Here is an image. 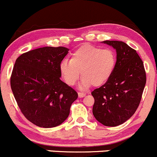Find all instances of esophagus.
<instances>
[{"instance_id":"34e87169","label":"esophagus","mask_w":157,"mask_h":157,"mask_svg":"<svg viewBox=\"0 0 157 157\" xmlns=\"http://www.w3.org/2000/svg\"><path fill=\"white\" fill-rule=\"evenodd\" d=\"M78 94L79 98H82V97H84L86 95L85 93H82V92H78Z\"/></svg>"}]
</instances>
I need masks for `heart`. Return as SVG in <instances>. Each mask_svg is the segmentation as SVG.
Here are the masks:
<instances>
[{
    "label": "heart",
    "mask_w": 157,
    "mask_h": 157,
    "mask_svg": "<svg viewBox=\"0 0 157 157\" xmlns=\"http://www.w3.org/2000/svg\"><path fill=\"white\" fill-rule=\"evenodd\" d=\"M116 63L117 56L112 49L85 44L72 54L71 60H62L59 70L64 82L70 86L76 84L82 72L79 87L87 89L106 83L114 73Z\"/></svg>",
    "instance_id": "1"
}]
</instances>
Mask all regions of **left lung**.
<instances>
[{
	"mask_svg": "<svg viewBox=\"0 0 157 157\" xmlns=\"http://www.w3.org/2000/svg\"><path fill=\"white\" fill-rule=\"evenodd\" d=\"M117 52V63L110 79L91 92L93 114L107 126L124 124L136 112L146 84L143 61L135 49L122 41L105 40Z\"/></svg>",
	"mask_w": 157,
	"mask_h": 157,
	"instance_id": "left-lung-1",
	"label": "left lung"
}]
</instances>
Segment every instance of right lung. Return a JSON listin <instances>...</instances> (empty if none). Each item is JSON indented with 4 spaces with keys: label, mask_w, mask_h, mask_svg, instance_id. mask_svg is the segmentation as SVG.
Segmentation results:
<instances>
[{
    "label": "right lung",
    "mask_w": 157,
    "mask_h": 157,
    "mask_svg": "<svg viewBox=\"0 0 157 157\" xmlns=\"http://www.w3.org/2000/svg\"><path fill=\"white\" fill-rule=\"evenodd\" d=\"M65 47H43L23 53L11 74L12 91L21 113L43 128L61 124L70 114L77 92L60 80L59 65L68 54Z\"/></svg>",
    "instance_id": "right-lung-1"
}]
</instances>
